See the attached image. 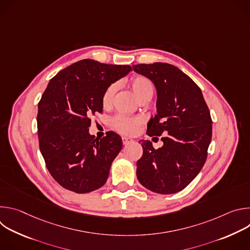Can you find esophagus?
I'll use <instances>...</instances> for the list:
<instances>
[{"label": "esophagus", "instance_id": "1", "mask_svg": "<svg viewBox=\"0 0 250 250\" xmlns=\"http://www.w3.org/2000/svg\"><path fill=\"white\" fill-rule=\"evenodd\" d=\"M123 144L125 145V146H126V145H129V144H131V142H133V139L132 138H130V137H126V136H123Z\"/></svg>", "mask_w": 250, "mask_h": 250}]
</instances>
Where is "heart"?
I'll return each instance as SVG.
<instances>
[{"label":"heart","mask_w":250,"mask_h":250,"mask_svg":"<svg viewBox=\"0 0 250 250\" xmlns=\"http://www.w3.org/2000/svg\"><path fill=\"white\" fill-rule=\"evenodd\" d=\"M130 87L139 100V102H149L154 93V86L152 82L145 76H136L130 82ZM118 85L112 84L106 88L102 96V104L104 108H109L112 104ZM141 121L137 118H130L124 115H118L112 120V126L121 133L131 134L136 131Z\"/></svg>","instance_id":"b5f03b06"}]
</instances>
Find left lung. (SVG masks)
I'll list each match as a JSON object with an SVG mask.
<instances>
[{
  "label": "left lung",
  "instance_id": "left-lung-1",
  "mask_svg": "<svg viewBox=\"0 0 250 250\" xmlns=\"http://www.w3.org/2000/svg\"><path fill=\"white\" fill-rule=\"evenodd\" d=\"M132 68L151 80L157 91V115L148 122L146 133L166 134L158 149L149 140H140L144 153L136 162L137 179L152 192L177 193L206 162L212 124L208 108L198 85L174 65L155 62Z\"/></svg>",
  "mask_w": 250,
  "mask_h": 250
}]
</instances>
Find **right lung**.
<instances>
[{"label":"right lung","instance_id":"add662e5","mask_svg":"<svg viewBox=\"0 0 250 250\" xmlns=\"http://www.w3.org/2000/svg\"><path fill=\"white\" fill-rule=\"evenodd\" d=\"M131 70L129 65L83 59L49 81L39 103L40 149L50 175L63 188L85 194L108 179L123 141L114 131L101 139L91 135V117L103 112L104 90Z\"/></svg>","mask_w":250,"mask_h":250}]
</instances>
